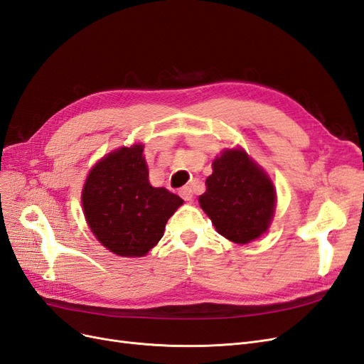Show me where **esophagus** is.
Here are the masks:
<instances>
[{"label":"esophagus","instance_id":"34e87169","mask_svg":"<svg viewBox=\"0 0 364 364\" xmlns=\"http://www.w3.org/2000/svg\"><path fill=\"white\" fill-rule=\"evenodd\" d=\"M179 196L186 202L193 200V188L191 186H182V188L179 190Z\"/></svg>","mask_w":364,"mask_h":364}]
</instances>
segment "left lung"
Here are the masks:
<instances>
[{
	"instance_id": "8db88e82",
	"label": "left lung",
	"mask_w": 364,
	"mask_h": 364,
	"mask_svg": "<svg viewBox=\"0 0 364 364\" xmlns=\"http://www.w3.org/2000/svg\"><path fill=\"white\" fill-rule=\"evenodd\" d=\"M200 208L217 232L237 245H247L267 232L277 206V190L243 149L223 150L206 178Z\"/></svg>"
}]
</instances>
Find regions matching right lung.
<instances>
[{
  "label": "right lung",
  "mask_w": 364,
  "mask_h": 364,
  "mask_svg": "<svg viewBox=\"0 0 364 364\" xmlns=\"http://www.w3.org/2000/svg\"><path fill=\"white\" fill-rule=\"evenodd\" d=\"M144 146L111 151L86 178L82 205L95 238L119 257H144L158 245L165 225L183 200L149 182Z\"/></svg>",
  "instance_id": "1"
}]
</instances>
